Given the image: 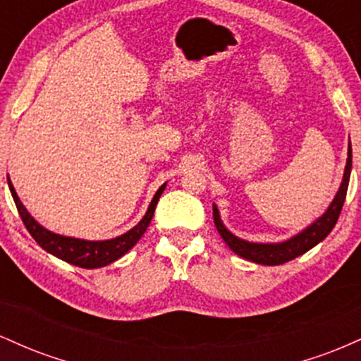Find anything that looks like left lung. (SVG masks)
Instances as JSON below:
<instances>
[{
    "label": "left lung",
    "instance_id": "1",
    "mask_svg": "<svg viewBox=\"0 0 361 361\" xmlns=\"http://www.w3.org/2000/svg\"><path fill=\"white\" fill-rule=\"evenodd\" d=\"M350 173H351V146L348 147V161L345 168V176H343V183L339 186L336 197H334L333 204L329 205V209L326 210V214L322 217H319L312 226H309L307 229L302 231L300 234L293 235L292 239L285 243L279 244H258V243H247L243 239L235 238L222 226L221 217H219L217 207L214 205V224L217 227L219 234L222 235V239L226 241L227 246L233 250L235 255L243 256V258L255 261L259 264H281L285 261H290L297 256L307 252L310 247L316 246L317 243H321L327 234L333 231V227L336 226L339 214H341L343 204H345L346 192H348V183H350Z\"/></svg>",
    "mask_w": 361,
    "mask_h": 361
}]
</instances>
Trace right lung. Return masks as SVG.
Listing matches in <instances>:
<instances>
[{
  "mask_svg": "<svg viewBox=\"0 0 361 361\" xmlns=\"http://www.w3.org/2000/svg\"><path fill=\"white\" fill-rule=\"evenodd\" d=\"M8 186H10L11 197H13L16 209H18V214L20 217H22L25 227H27V231L30 233L32 238L39 243L40 247H44L45 251H49L51 255L57 256V258H61L62 261L76 264V267L100 268L114 263V261L118 259L120 256L126 255V252L139 241L140 235L146 233L149 222H151L152 215H154L157 200H159L161 193H163L166 185H163L157 190L142 221H140L135 227H132L128 233L118 235V238L115 239H110V241H82V239L66 238V235L54 234L51 231L44 229V227L27 212V209H25L22 202H20L18 195H16L10 180H8Z\"/></svg>",
  "mask_w": 361,
  "mask_h": 361,
  "instance_id": "right-lung-1",
  "label": "right lung"
}]
</instances>
